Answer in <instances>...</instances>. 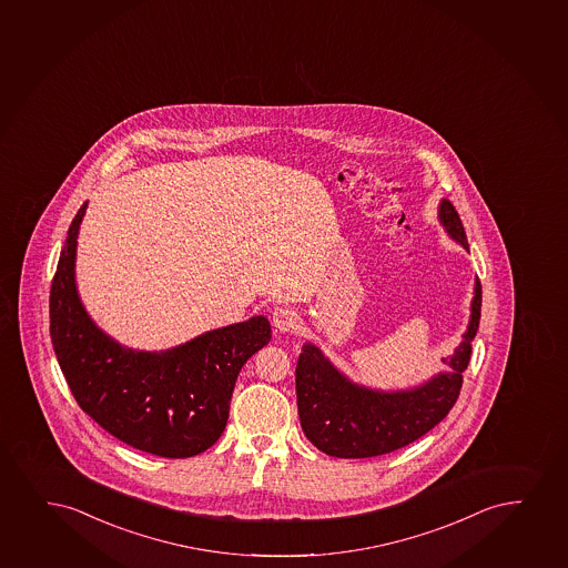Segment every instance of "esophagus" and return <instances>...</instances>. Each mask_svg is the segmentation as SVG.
I'll return each mask as SVG.
<instances>
[{
  "label": "esophagus",
  "mask_w": 568,
  "mask_h": 568,
  "mask_svg": "<svg viewBox=\"0 0 568 568\" xmlns=\"http://www.w3.org/2000/svg\"><path fill=\"white\" fill-rule=\"evenodd\" d=\"M273 326L278 332H294L300 326V316L287 307H278L273 313Z\"/></svg>",
  "instance_id": "obj_1"
}]
</instances>
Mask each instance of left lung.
Listing matches in <instances>:
<instances>
[{
	"instance_id": "8db88e82",
	"label": "left lung",
	"mask_w": 568,
	"mask_h": 568,
	"mask_svg": "<svg viewBox=\"0 0 568 568\" xmlns=\"http://www.w3.org/2000/svg\"><path fill=\"white\" fill-rule=\"evenodd\" d=\"M438 216L447 234L468 250L459 213L449 200H442ZM480 310L481 286L476 278L473 313L463 342L444 359L442 373L413 389L378 392L357 386L316 345H303L295 368V394L302 428L311 444L332 457L365 459L402 449L430 432L459 397Z\"/></svg>"
}]
</instances>
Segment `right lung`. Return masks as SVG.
<instances>
[{
	"instance_id": "right-lung-1",
	"label": "right lung",
	"mask_w": 568,
	"mask_h": 568,
	"mask_svg": "<svg viewBox=\"0 0 568 568\" xmlns=\"http://www.w3.org/2000/svg\"><path fill=\"white\" fill-rule=\"evenodd\" d=\"M84 203L72 219L51 282L50 334L80 409L124 444L186 459L221 438L245 361L271 342L265 316L205 332L166 352H134L92 323L74 284Z\"/></svg>"
}]
</instances>
